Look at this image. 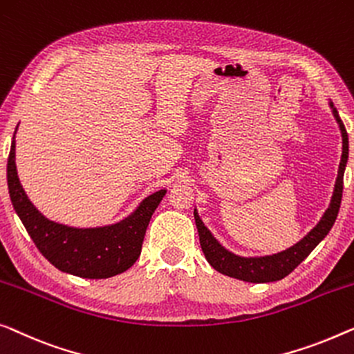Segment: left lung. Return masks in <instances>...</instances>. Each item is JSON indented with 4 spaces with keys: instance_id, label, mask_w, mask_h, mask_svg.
<instances>
[{
    "instance_id": "left-lung-1",
    "label": "left lung",
    "mask_w": 354,
    "mask_h": 354,
    "mask_svg": "<svg viewBox=\"0 0 354 354\" xmlns=\"http://www.w3.org/2000/svg\"><path fill=\"white\" fill-rule=\"evenodd\" d=\"M329 106L334 115L337 124L340 127L342 132V160L339 165V172H337L334 193H332L329 207L322 214L319 222L316 223L310 233H306L299 243L290 245L286 250L281 252L270 254V255H260V257H243V255H236L225 249L214 234L209 232V228L203 223L201 217L196 209H194V222H196L199 243H201V249L204 252V257L214 270L218 273L230 278L245 281V283H273V281H279L288 276L290 271H294L304 260L308 257L317 244L327 236L330 228L334 227L337 215H339L340 203H342V193H343V174H345V167L348 162V134L345 126L339 116V111L329 100Z\"/></svg>"
}]
</instances>
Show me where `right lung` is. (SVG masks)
Returning a JSON list of instances; mask_svg holds the SVG:
<instances>
[{
	"label": "right lung",
	"instance_id": "obj_1",
	"mask_svg": "<svg viewBox=\"0 0 354 354\" xmlns=\"http://www.w3.org/2000/svg\"><path fill=\"white\" fill-rule=\"evenodd\" d=\"M15 132L8 158L9 196L39 252L57 270L80 278L105 279L131 268L140 255L151 215L167 189L162 188L148 194L134 212L116 223L78 228L54 222L33 206L19 180L15 166Z\"/></svg>",
	"mask_w": 354,
	"mask_h": 354
}]
</instances>
